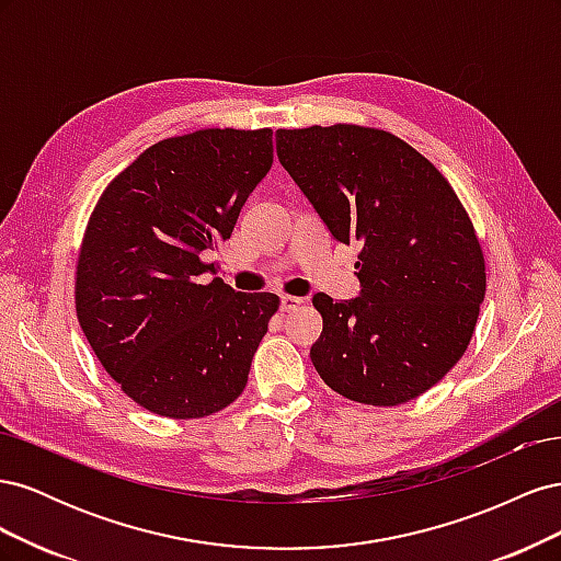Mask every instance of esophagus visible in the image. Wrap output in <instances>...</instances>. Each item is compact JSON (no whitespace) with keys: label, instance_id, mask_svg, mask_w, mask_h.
<instances>
[{"label":"esophagus","instance_id":"obj_1","mask_svg":"<svg viewBox=\"0 0 561 561\" xmlns=\"http://www.w3.org/2000/svg\"><path fill=\"white\" fill-rule=\"evenodd\" d=\"M299 304H304V299L301 297H293V295H283L280 297V309L283 311H295Z\"/></svg>","mask_w":561,"mask_h":561}]
</instances>
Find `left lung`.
<instances>
[{
    "label": "left lung",
    "instance_id": "left-lung-1",
    "mask_svg": "<svg viewBox=\"0 0 561 561\" xmlns=\"http://www.w3.org/2000/svg\"><path fill=\"white\" fill-rule=\"evenodd\" d=\"M276 151L334 239L363 245L360 295L313 297L320 379L377 407L426 393L466 353L486 290L482 248L451 184L377 128H280Z\"/></svg>",
    "mask_w": 561,
    "mask_h": 561
}]
</instances>
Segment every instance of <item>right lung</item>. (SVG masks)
I'll list each match as a JSON object with an SVG mask.
<instances>
[{
	"label": "right lung",
	"instance_id": "obj_1",
	"mask_svg": "<svg viewBox=\"0 0 561 561\" xmlns=\"http://www.w3.org/2000/svg\"><path fill=\"white\" fill-rule=\"evenodd\" d=\"M271 128H206L145 149L100 196L77 264V318L124 393L168 419H201L243 393L278 311L271 293L201 283L274 163Z\"/></svg>",
	"mask_w": 561,
	"mask_h": 561
}]
</instances>
